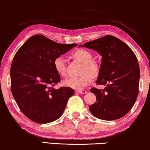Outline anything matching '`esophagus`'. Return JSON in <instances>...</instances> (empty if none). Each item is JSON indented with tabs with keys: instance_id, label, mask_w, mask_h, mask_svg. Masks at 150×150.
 Here are the masks:
<instances>
[{
	"instance_id": "34e87169",
	"label": "esophagus",
	"mask_w": 150,
	"mask_h": 150,
	"mask_svg": "<svg viewBox=\"0 0 150 150\" xmlns=\"http://www.w3.org/2000/svg\"><path fill=\"white\" fill-rule=\"evenodd\" d=\"M77 93H79V94H86L87 91L84 90H76L75 91Z\"/></svg>"
}]
</instances>
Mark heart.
<instances>
[{
  "mask_svg": "<svg viewBox=\"0 0 150 150\" xmlns=\"http://www.w3.org/2000/svg\"><path fill=\"white\" fill-rule=\"evenodd\" d=\"M72 56L76 60L83 63L81 75L77 77H71L65 80L64 84L75 90H81L90 85L93 77L99 74L100 66L97 61L92 59L91 52L85 49H78L73 52ZM54 67L58 74L62 77H67L66 60L62 56L56 57L54 60Z\"/></svg>",
  "mask_w": 150,
  "mask_h": 150,
  "instance_id": "b5f03b06",
  "label": "heart"
}]
</instances>
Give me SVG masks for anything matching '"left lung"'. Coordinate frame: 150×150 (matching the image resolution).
Returning a JSON list of instances; mask_svg holds the SVG:
<instances>
[{"label":"left lung","mask_w":150,"mask_h":150,"mask_svg":"<svg viewBox=\"0 0 150 150\" xmlns=\"http://www.w3.org/2000/svg\"><path fill=\"white\" fill-rule=\"evenodd\" d=\"M81 45L96 50L102 56L96 84L106 86L102 90L90 89L96 100L89 107L90 111L104 120L124 116L133 107L139 94L140 70L135 54L124 42L111 35Z\"/></svg>","instance_id":"obj_1"}]
</instances>
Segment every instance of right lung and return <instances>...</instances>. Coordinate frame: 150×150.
I'll return each mask as SVG.
<instances>
[{
	"mask_svg": "<svg viewBox=\"0 0 150 150\" xmlns=\"http://www.w3.org/2000/svg\"><path fill=\"white\" fill-rule=\"evenodd\" d=\"M76 45L35 35L16 52L10 69L11 92L21 111L32 121L47 124L62 115L74 90L69 87L54 89L60 77L54 60Z\"/></svg>",
	"mask_w": 150,
	"mask_h": 150,
	"instance_id": "add662e5",
	"label": "right lung"
}]
</instances>
